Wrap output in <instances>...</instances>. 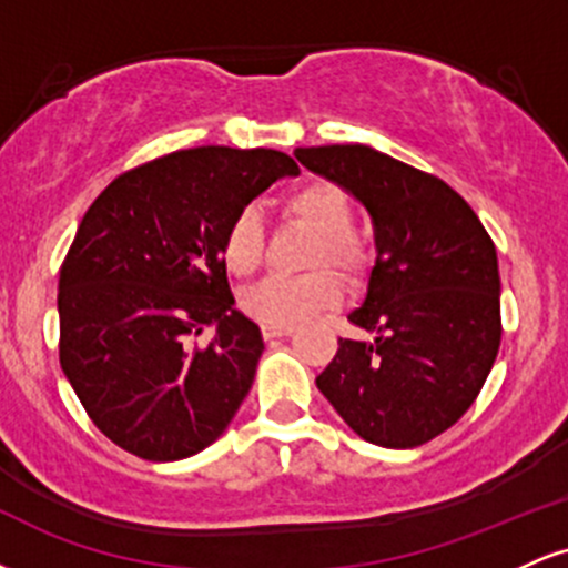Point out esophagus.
<instances>
[{"label": "esophagus", "instance_id": "1", "mask_svg": "<svg viewBox=\"0 0 568 568\" xmlns=\"http://www.w3.org/2000/svg\"><path fill=\"white\" fill-rule=\"evenodd\" d=\"M264 338H285L293 334V325H262Z\"/></svg>", "mask_w": 568, "mask_h": 568}]
</instances>
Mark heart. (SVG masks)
Masks as SVG:
<instances>
[{
  "mask_svg": "<svg viewBox=\"0 0 568 568\" xmlns=\"http://www.w3.org/2000/svg\"><path fill=\"white\" fill-rule=\"evenodd\" d=\"M285 216L317 234L312 245V264H334L344 275H357L368 262L366 245L352 226V202L342 186L331 181H310L283 202ZM226 270L247 277L258 270L264 256V224L256 211L237 213L226 226L221 243ZM342 298V283L334 272L317 270L302 277H266L243 296V310L264 325H296Z\"/></svg>",
  "mask_w": 568,
  "mask_h": 568,
  "instance_id": "b5f03b06",
  "label": "heart"
}]
</instances>
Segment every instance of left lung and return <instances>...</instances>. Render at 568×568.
Segmentation results:
<instances>
[{"instance_id":"1","label":"left lung","mask_w":568,"mask_h":568,"mask_svg":"<svg viewBox=\"0 0 568 568\" xmlns=\"http://www.w3.org/2000/svg\"><path fill=\"white\" fill-rule=\"evenodd\" d=\"M306 171L342 186L374 221L376 262L317 389L352 433L414 448L462 419L499 352V264L491 237L452 186L363 146L296 149Z\"/></svg>"}]
</instances>
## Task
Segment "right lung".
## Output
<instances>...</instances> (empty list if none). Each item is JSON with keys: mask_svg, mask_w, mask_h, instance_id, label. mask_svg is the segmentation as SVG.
Here are the masks:
<instances>
[{"mask_svg": "<svg viewBox=\"0 0 568 568\" xmlns=\"http://www.w3.org/2000/svg\"><path fill=\"white\" fill-rule=\"evenodd\" d=\"M298 165L275 149H181L98 194L58 277L61 368L95 427L149 462L224 435L264 352L234 310L226 226ZM211 324L212 344L191 336Z\"/></svg>", "mask_w": 568, "mask_h": 568, "instance_id": "right-lung-1", "label": "right lung"}]
</instances>
